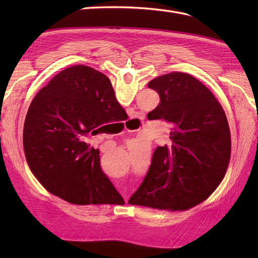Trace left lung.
I'll return each mask as SVG.
<instances>
[{
	"mask_svg": "<svg viewBox=\"0 0 258 258\" xmlns=\"http://www.w3.org/2000/svg\"><path fill=\"white\" fill-rule=\"evenodd\" d=\"M161 102L149 119L172 124L171 144L157 146L133 205L188 210L205 201L221 183L231 157L225 112L207 87L182 72L164 74L149 85Z\"/></svg>",
	"mask_w": 258,
	"mask_h": 258,
	"instance_id": "left-lung-1",
	"label": "left lung"
}]
</instances>
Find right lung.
<instances>
[{
	"label": "right lung",
	"instance_id": "obj_1",
	"mask_svg": "<svg viewBox=\"0 0 258 258\" xmlns=\"http://www.w3.org/2000/svg\"><path fill=\"white\" fill-rule=\"evenodd\" d=\"M124 115L103 73L86 65L62 71L26 114L23 146L31 171L50 193L72 204L123 203L89 140Z\"/></svg>",
	"mask_w": 258,
	"mask_h": 258
}]
</instances>
